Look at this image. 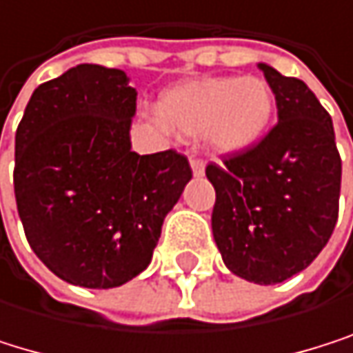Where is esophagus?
I'll return each instance as SVG.
<instances>
[{
    "label": "esophagus",
    "mask_w": 353,
    "mask_h": 353,
    "mask_svg": "<svg viewBox=\"0 0 353 353\" xmlns=\"http://www.w3.org/2000/svg\"><path fill=\"white\" fill-rule=\"evenodd\" d=\"M191 170H193V174H196V176H202L204 170H206V164L202 160H198V157H193V160H191Z\"/></svg>",
    "instance_id": "34e87169"
}]
</instances>
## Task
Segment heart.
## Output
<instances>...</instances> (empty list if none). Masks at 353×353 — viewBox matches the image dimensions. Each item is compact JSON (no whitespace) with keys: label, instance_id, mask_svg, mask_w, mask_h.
I'll return each mask as SVG.
<instances>
[{"label":"heart","instance_id":"b5f03b06","mask_svg":"<svg viewBox=\"0 0 353 353\" xmlns=\"http://www.w3.org/2000/svg\"><path fill=\"white\" fill-rule=\"evenodd\" d=\"M274 107L272 88L259 77H204L170 88L155 124L202 137L219 153H238L268 132Z\"/></svg>","mask_w":353,"mask_h":353}]
</instances>
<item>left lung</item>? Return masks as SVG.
Masks as SVG:
<instances>
[{
	"mask_svg": "<svg viewBox=\"0 0 353 353\" xmlns=\"http://www.w3.org/2000/svg\"><path fill=\"white\" fill-rule=\"evenodd\" d=\"M278 124L256 145L208 164L216 191L212 234L223 263L254 284L303 272L326 246L339 216L341 157L332 119L296 77L259 65Z\"/></svg>",
	"mask_w": 353,
	"mask_h": 353,
	"instance_id": "obj_1",
	"label": "left lung"
}]
</instances>
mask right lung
<instances>
[{
	"label": "right lung",
	"instance_id": "1",
	"mask_svg": "<svg viewBox=\"0 0 353 353\" xmlns=\"http://www.w3.org/2000/svg\"><path fill=\"white\" fill-rule=\"evenodd\" d=\"M134 113L124 71L77 65L35 88L16 128L14 196L25 236L69 284L113 288L147 270L191 179L174 149H130Z\"/></svg>",
	"mask_w": 353,
	"mask_h": 353
}]
</instances>
